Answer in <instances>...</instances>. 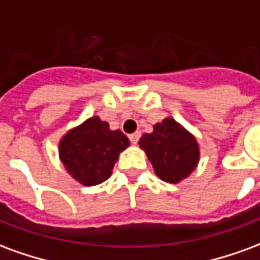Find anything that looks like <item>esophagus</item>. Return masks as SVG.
I'll list each match as a JSON object with an SVG mask.
<instances>
[{"label": "esophagus", "instance_id": "obj_1", "mask_svg": "<svg viewBox=\"0 0 260 260\" xmlns=\"http://www.w3.org/2000/svg\"><path fill=\"white\" fill-rule=\"evenodd\" d=\"M139 138H141V132H135V134H131V135H129L131 143L136 145V143H138V141H139Z\"/></svg>", "mask_w": 260, "mask_h": 260}]
</instances>
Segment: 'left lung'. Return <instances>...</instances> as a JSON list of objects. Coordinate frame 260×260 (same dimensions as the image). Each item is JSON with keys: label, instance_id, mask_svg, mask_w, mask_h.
<instances>
[{"label": "left lung", "instance_id": "1", "mask_svg": "<svg viewBox=\"0 0 260 260\" xmlns=\"http://www.w3.org/2000/svg\"><path fill=\"white\" fill-rule=\"evenodd\" d=\"M139 146L152 163L160 180L178 184L195 171L201 160V147L196 138L174 118L167 117L143 134Z\"/></svg>", "mask_w": 260, "mask_h": 260}]
</instances>
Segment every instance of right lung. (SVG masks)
<instances>
[{"label":"right lung","mask_w":260,"mask_h":260,"mask_svg":"<svg viewBox=\"0 0 260 260\" xmlns=\"http://www.w3.org/2000/svg\"><path fill=\"white\" fill-rule=\"evenodd\" d=\"M129 146V139L99 115L85 119L67 131L58 143V156L72 178L85 186L102 184L113 174L119 153Z\"/></svg>","instance_id":"1"}]
</instances>
